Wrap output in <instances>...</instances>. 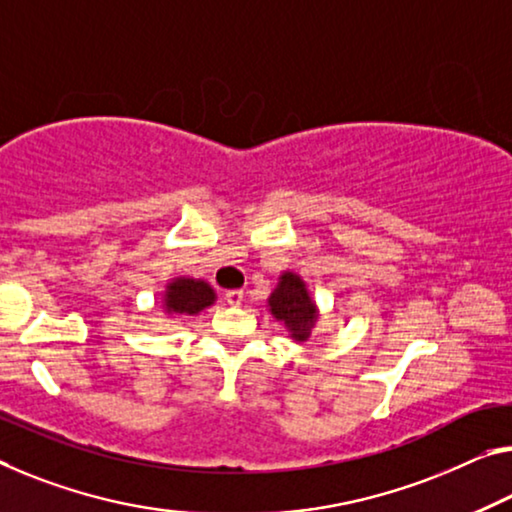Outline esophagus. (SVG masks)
Here are the masks:
<instances>
[{"instance_id":"obj_1","label":"esophagus","mask_w":512,"mask_h":512,"mask_svg":"<svg viewBox=\"0 0 512 512\" xmlns=\"http://www.w3.org/2000/svg\"><path fill=\"white\" fill-rule=\"evenodd\" d=\"M224 300L229 302L231 306H240L242 300H245V293H242V290H226Z\"/></svg>"}]
</instances>
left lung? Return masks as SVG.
<instances>
[{"mask_svg":"<svg viewBox=\"0 0 512 512\" xmlns=\"http://www.w3.org/2000/svg\"><path fill=\"white\" fill-rule=\"evenodd\" d=\"M267 306H270L272 316L288 329L293 341H309L311 329L318 322V306L311 300L309 288L300 274L283 272Z\"/></svg>","mask_w":512,"mask_h":512,"instance_id":"obj_1","label":"left lung"}]
</instances>
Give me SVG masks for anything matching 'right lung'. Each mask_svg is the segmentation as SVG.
Segmentation results:
<instances>
[{
	"label": "right lung",
	"instance_id": "right-lung-1",
	"mask_svg": "<svg viewBox=\"0 0 512 512\" xmlns=\"http://www.w3.org/2000/svg\"><path fill=\"white\" fill-rule=\"evenodd\" d=\"M217 295L215 290L210 288V283L201 279H187L178 277L167 283V290H164V311L169 316H196V313L206 309V306L215 304Z\"/></svg>",
	"mask_w": 512,
	"mask_h": 512
}]
</instances>
